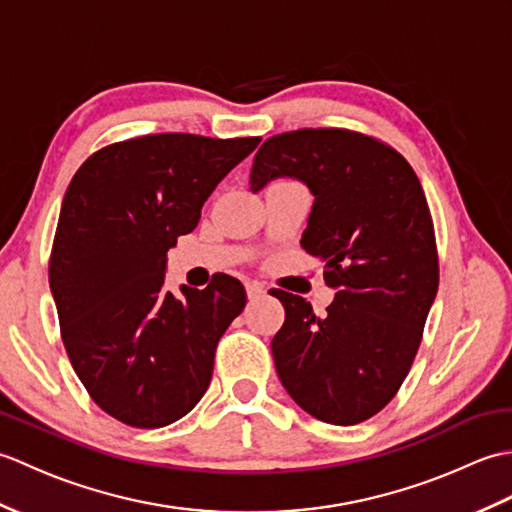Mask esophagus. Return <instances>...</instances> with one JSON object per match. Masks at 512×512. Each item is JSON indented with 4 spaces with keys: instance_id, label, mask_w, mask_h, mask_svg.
Masks as SVG:
<instances>
[{
    "instance_id": "esophagus-1",
    "label": "esophagus",
    "mask_w": 512,
    "mask_h": 512,
    "mask_svg": "<svg viewBox=\"0 0 512 512\" xmlns=\"http://www.w3.org/2000/svg\"><path fill=\"white\" fill-rule=\"evenodd\" d=\"M246 295H248V299H259V297L266 295V288L259 284V281H248Z\"/></svg>"
}]
</instances>
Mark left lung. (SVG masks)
Segmentation results:
<instances>
[{
    "label": "left lung",
    "instance_id": "obj_1",
    "mask_svg": "<svg viewBox=\"0 0 512 512\" xmlns=\"http://www.w3.org/2000/svg\"><path fill=\"white\" fill-rule=\"evenodd\" d=\"M279 178L312 193L301 248L325 264L328 314L284 290L286 321L273 339L281 385L310 416L356 424L383 409L405 380L438 292L427 198L398 151L347 129L268 138L250 191Z\"/></svg>",
    "mask_w": 512,
    "mask_h": 512
}]
</instances>
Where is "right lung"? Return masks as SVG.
Masks as SVG:
<instances>
[{"mask_svg": "<svg viewBox=\"0 0 512 512\" xmlns=\"http://www.w3.org/2000/svg\"><path fill=\"white\" fill-rule=\"evenodd\" d=\"M259 138L158 134L96 151L61 204L50 290L65 352L92 400L129 427L180 420L209 389L242 281L165 288L167 253Z\"/></svg>", "mask_w": 512, "mask_h": 512, "instance_id": "1", "label": "right lung"}]
</instances>
